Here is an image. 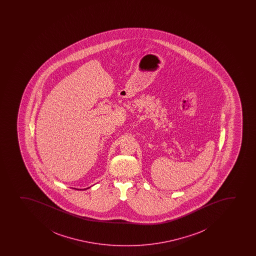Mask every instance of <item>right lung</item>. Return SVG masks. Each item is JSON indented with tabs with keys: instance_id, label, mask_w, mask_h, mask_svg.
I'll return each instance as SVG.
<instances>
[{
	"instance_id": "right-lung-1",
	"label": "right lung",
	"mask_w": 256,
	"mask_h": 256,
	"mask_svg": "<svg viewBox=\"0 0 256 256\" xmlns=\"http://www.w3.org/2000/svg\"><path fill=\"white\" fill-rule=\"evenodd\" d=\"M78 190H80V188H78Z\"/></svg>"
}]
</instances>
